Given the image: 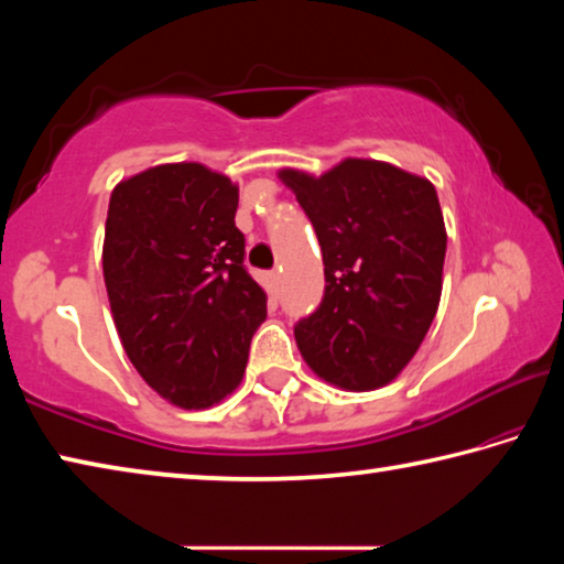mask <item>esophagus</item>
Wrapping results in <instances>:
<instances>
[{
  "instance_id": "obj_1",
  "label": "esophagus",
  "mask_w": 564,
  "mask_h": 564,
  "mask_svg": "<svg viewBox=\"0 0 564 564\" xmlns=\"http://www.w3.org/2000/svg\"><path fill=\"white\" fill-rule=\"evenodd\" d=\"M279 283H281V273L279 271L265 273V285H269L271 293H279Z\"/></svg>"
}]
</instances>
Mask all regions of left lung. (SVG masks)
<instances>
[{"label":"left lung","instance_id":"1","mask_svg":"<svg viewBox=\"0 0 564 564\" xmlns=\"http://www.w3.org/2000/svg\"><path fill=\"white\" fill-rule=\"evenodd\" d=\"M316 228L326 291L295 323L301 356L328 383L376 390L403 370L435 318L447 234L427 178L346 159L321 178L283 169Z\"/></svg>","mask_w":564,"mask_h":564}]
</instances>
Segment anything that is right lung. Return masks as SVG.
<instances>
[{
  "instance_id": "obj_1",
  "label": "right lung",
  "mask_w": 564,
  "mask_h": 564,
  "mask_svg": "<svg viewBox=\"0 0 564 564\" xmlns=\"http://www.w3.org/2000/svg\"><path fill=\"white\" fill-rule=\"evenodd\" d=\"M238 186L202 164H164L113 188L104 281L121 346L161 398L186 410L241 383L265 321L246 271Z\"/></svg>"
}]
</instances>
